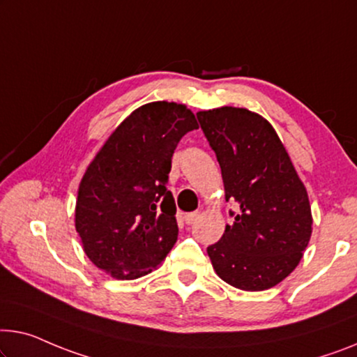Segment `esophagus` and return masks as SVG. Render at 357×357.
<instances>
[{
	"label": "esophagus",
	"instance_id": "34e87169",
	"mask_svg": "<svg viewBox=\"0 0 357 357\" xmlns=\"http://www.w3.org/2000/svg\"><path fill=\"white\" fill-rule=\"evenodd\" d=\"M199 216H200V211H194V213H188V215H184L185 225H192V222L199 220Z\"/></svg>",
	"mask_w": 357,
	"mask_h": 357
}]
</instances>
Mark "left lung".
Returning a JSON list of instances; mask_svg holds the SVG:
<instances>
[{
  "label": "left lung",
  "instance_id": "1",
  "mask_svg": "<svg viewBox=\"0 0 357 357\" xmlns=\"http://www.w3.org/2000/svg\"><path fill=\"white\" fill-rule=\"evenodd\" d=\"M197 119L220 162L225 199L238 206L220 242L206 248L213 269L236 289L268 290L300 264L310 243L305 184L273 125L257 112L225 105L197 112Z\"/></svg>",
  "mask_w": 357,
  "mask_h": 357
}]
</instances>
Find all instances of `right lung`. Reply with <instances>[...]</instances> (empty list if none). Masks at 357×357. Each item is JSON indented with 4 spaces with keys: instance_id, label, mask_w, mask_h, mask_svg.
<instances>
[{
    "instance_id": "1",
    "label": "right lung",
    "mask_w": 357,
    "mask_h": 357,
    "mask_svg": "<svg viewBox=\"0 0 357 357\" xmlns=\"http://www.w3.org/2000/svg\"><path fill=\"white\" fill-rule=\"evenodd\" d=\"M197 128L184 104H144L115 128L88 165L78 185L75 229L86 257L114 279L152 273L176 242L168 174L181 137Z\"/></svg>"
}]
</instances>
